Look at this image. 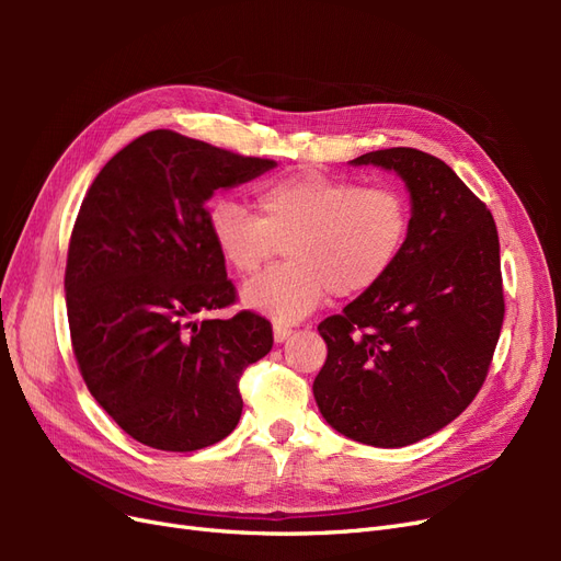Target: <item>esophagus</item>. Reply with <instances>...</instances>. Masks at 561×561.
I'll return each instance as SVG.
<instances>
[{
	"label": "esophagus",
	"instance_id": "34e87169",
	"mask_svg": "<svg viewBox=\"0 0 561 561\" xmlns=\"http://www.w3.org/2000/svg\"><path fill=\"white\" fill-rule=\"evenodd\" d=\"M290 334H293L290 328L276 325V328H274V342H276V344H283V342H287V339H290Z\"/></svg>",
	"mask_w": 561,
	"mask_h": 561
}]
</instances>
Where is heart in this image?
I'll list each match as a JSON object with an SVG mask.
<instances>
[{
    "label": "heart",
    "mask_w": 561,
    "mask_h": 561,
    "mask_svg": "<svg viewBox=\"0 0 561 561\" xmlns=\"http://www.w3.org/2000/svg\"><path fill=\"white\" fill-rule=\"evenodd\" d=\"M260 217L231 198H215L206 227L215 250L250 276L285 243L283 266L243 285L241 304L278 325L311 316L332 293L355 297L379 285L402 254L410 203L393 186H363L322 173L264 184Z\"/></svg>",
    "instance_id": "heart-1"
}]
</instances>
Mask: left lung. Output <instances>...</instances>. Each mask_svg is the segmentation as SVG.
Returning <instances> with one entry per match:
<instances>
[{"label":"left lung","mask_w":561,"mask_h":561,"mask_svg":"<svg viewBox=\"0 0 561 561\" xmlns=\"http://www.w3.org/2000/svg\"><path fill=\"white\" fill-rule=\"evenodd\" d=\"M351 165L393 171L410 192V233L390 274L318 325L328 360L318 410L355 443L407 447L478 396L503 325L494 217L426 151H369Z\"/></svg>","instance_id":"8db88e82"}]
</instances>
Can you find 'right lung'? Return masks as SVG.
I'll return each mask as SVG.
<instances>
[{"instance_id":"1","label":"right lung","mask_w":561,"mask_h":561,"mask_svg":"<svg viewBox=\"0 0 561 561\" xmlns=\"http://www.w3.org/2000/svg\"><path fill=\"white\" fill-rule=\"evenodd\" d=\"M271 168L149 130L107 161L81 203L65 268L72 348L98 404L151 449L225 439L243 412V369L274 346L257 313L196 320L236 299L206 203Z\"/></svg>"}]
</instances>
